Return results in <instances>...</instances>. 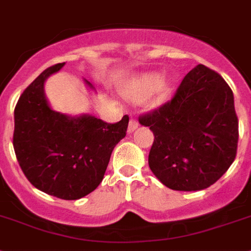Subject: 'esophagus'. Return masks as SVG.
<instances>
[{"label": "esophagus", "mask_w": 251, "mask_h": 251, "mask_svg": "<svg viewBox=\"0 0 251 251\" xmlns=\"http://www.w3.org/2000/svg\"><path fill=\"white\" fill-rule=\"evenodd\" d=\"M138 126H139V122L136 121L135 119H130V121H129V127H127V131H129V132L135 131V130L138 129Z\"/></svg>", "instance_id": "esophagus-1"}]
</instances>
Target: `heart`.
<instances>
[{
    "mask_svg": "<svg viewBox=\"0 0 251 251\" xmlns=\"http://www.w3.org/2000/svg\"><path fill=\"white\" fill-rule=\"evenodd\" d=\"M124 96L136 103L149 100V104L151 107H158L168 100L170 86L167 83H163L161 75L151 74L129 84L124 89Z\"/></svg>",
    "mask_w": 251,
    "mask_h": 251,
    "instance_id": "obj_1",
    "label": "heart"
}]
</instances>
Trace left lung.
<instances>
[{
  "label": "left lung",
  "mask_w": 251,
  "mask_h": 251,
  "mask_svg": "<svg viewBox=\"0 0 251 251\" xmlns=\"http://www.w3.org/2000/svg\"><path fill=\"white\" fill-rule=\"evenodd\" d=\"M154 134L149 167L172 190L207 189L232 165L239 120L233 93L220 74L198 65L171 100L139 116Z\"/></svg>",
  "instance_id": "8db88e82"
}]
</instances>
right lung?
<instances>
[{
  "label": "right lung",
  "mask_w": 251,
  "mask_h": 251,
  "mask_svg": "<svg viewBox=\"0 0 251 251\" xmlns=\"http://www.w3.org/2000/svg\"><path fill=\"white\" fill-rule=\"evenodd\" d=\"M64 65L48 67L23 92L15 107L12 144L33 186L52 197L76 201L102 182L113 148L125 138L129 116L109 124L94 116L69 117L52 111L44 81Z\"/></svg>",
  "instance_id": "right-lung-1"
}]
</instances>
